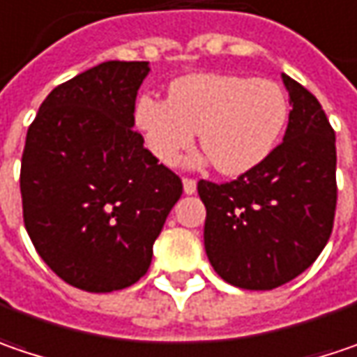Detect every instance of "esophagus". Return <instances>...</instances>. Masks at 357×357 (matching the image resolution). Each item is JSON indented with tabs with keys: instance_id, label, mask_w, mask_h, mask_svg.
I'll use <instances>...</instances> for the list:
<instances>
[{
	"instance_id": "1",
	"label": "esophagus",
	"mask_w": 357,
	"mask_h": 357,
	"mask_svg": "<svg viewBox=\"0 0 357 357\" xmlns=\"http://www.w3.org/2000/svg\"><path fill=\"white\" fill-rule=\"evenodd\" d=\"M183 192H185L188 196H192V194H196V179L183 178Z\"/></svg>"
}]
</instances>
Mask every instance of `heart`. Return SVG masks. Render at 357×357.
I'll use <instances>...</instances> for the list:
<instances>
[{"instance_id": "obj_1", "label": "heart", "mask_w": 357, "mask_h": 357, "mask_svg": "<svg viewBox=\"0 0 357 357\" xmlns=\"http://www.w3.org/2000/svg\"><path fill=\"white\" fill-rule=\"evenodd\" d=\"M133 119L159 161L178 163L199 131L212 167L224 176H241L277 147L289 119V100L273 80L196 73L172 82L169 98L139 96Z\"/></svg>"}]
</instances>
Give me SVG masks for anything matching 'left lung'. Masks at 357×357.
<instances>
[{
  "label": "left lung",
  "instance_id": "1",
  "mask_svg": "<svg viewBox=\"0 0 357 357\" xmlns=\"http://www.w3.org/2000/svg\"><path fill=\"white\" fill-rule=\"evenodd\" d=\"M289 125L283 143L232 181H198L204 246L226 283L271 291L309 268L331 236L335 133L319 100L283 74Z\"/></svg>",
  "mask_w": 357,
  "mask_h": 357
}]
</instances>
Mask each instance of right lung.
Listing matches in <instances>:
<instances>
[{"label":"right lung","instance_id":"right-lung-1","mask_svg":"<svg viewBox=\"0 0 357 357\" xmlns=\"http://www.w3.org/2000/svg\"><path fill=\"white\" fill-rule=\"evenodd\" d=\"M149 62L109 60L56 86L22 155L24 224L42 261L76 289L111 293L149 268L181 179L133 131Z\"/></svg>","mask_w":357,"mask_h":357}]
</instances>
